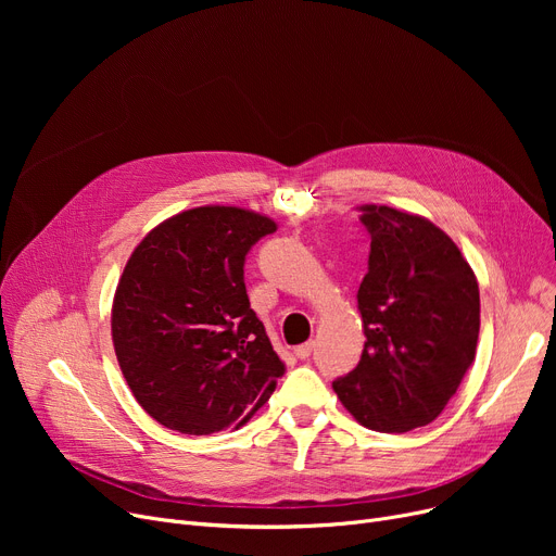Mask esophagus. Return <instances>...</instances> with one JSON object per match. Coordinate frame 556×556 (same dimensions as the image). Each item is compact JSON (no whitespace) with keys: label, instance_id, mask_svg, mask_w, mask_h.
Wrapping results in <instances>:
<instances>
[{"label":"esophagus","instance_id":"1","mask_svg":"<svg viewBox=\"0 0 556 556\" xmlns=\"http://www.w3.org/2000/svg\"><path fill=\"white\" fill-rule=\"evenodd\" d=\"M311 352H313V342H304V344L295 346V356H298L300 361H306V358L311 356Z\"/></svg>","mask_w":556,"mask_h":556}]
</instances>
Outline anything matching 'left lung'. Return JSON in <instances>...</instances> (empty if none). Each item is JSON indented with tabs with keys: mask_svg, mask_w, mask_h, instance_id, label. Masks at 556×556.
Wrapping results in <instances>:
<instances>
[{
	"mask_svg": "<svg viewBox=\"0 0 556 556\" xmlns=\"http://www.w3.org/2000/svg\"><path fill=\"white\" fill-rule=\"evenodd\" d=\"M361 212L371 237L358 288L367 342L333 390L365 428L407 432L442 415L476 358L478 279L430 220L378 204Z\"/></svg>",
	"mask_w": 556,
	"mask_h": 556,
	"instance_id": "left-lung-1",
	"label": "left lung"
}]
</instances>
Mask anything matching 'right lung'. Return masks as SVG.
I'll return each mask as SVG.
<instances>
[{"label":"right lung","mask_w":556,"mask_h":556,"mask_svg":"<svg viewBox=\"0 0 556 556\" xmlns=\"http://www.w3.org/2000/svg\"><path fill=\"white\" fill-rule=\"evenodd\" d=\"M275 220L195 207L130 254L112 304V342L137 403L182 434L243 426L286 367L250 308L243 266Z\"/></svg>","instance_id":"obj_1"}]
</instances>
